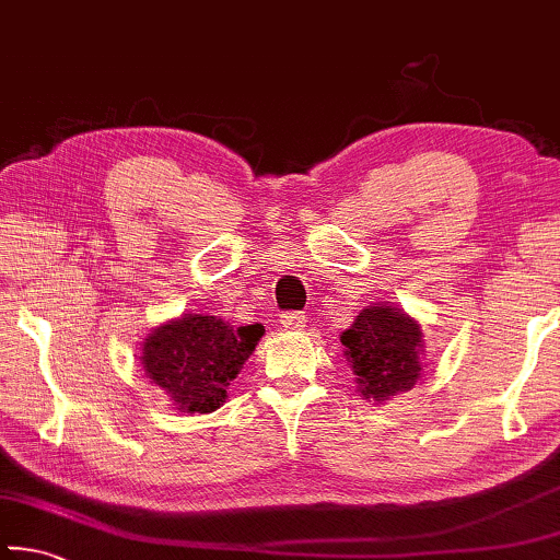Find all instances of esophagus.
Wrapping results in <instances>:
<instances>
[{
    "instance_id": "34e87169",
    "label": "esophagus",
    "mask_w": 560,
    "mask_h": 560,
    "mask_svg": "<svg viewBox=\"0 0 560 560\" xmlns=\"http://www.w3.org/2000/svg\"><path fill=\"white\" fill-rule=\"evenodd\" d=\"M279 320H281L283 328H301L303 324H306V316H303L301 311H283Z\"/></svg>"
}]
</instances>
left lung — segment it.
Returning <instances> with one entry per match:
<instances>
[{"mask_svg": "<svg viewBox=\"0 0 560 560\" xmlns=\"http://www.w3.org/2000/svg\"><path fill=\"white\" fill-rule=\"evenodd\" d=\"M340 343L358 375L360 393L368 400H387L412 390L420 377L422 330L400 308L373 306L360 314Z\"/></svg>", "mask_w": 560, "mask_h": 560, "instance_id": "1", "label": "left lung"}]
</instances>
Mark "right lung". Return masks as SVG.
<instances>
[{
  "label": "right lung",
  "mask_w": 560,
  "mask_h": 560,
  "mask_svg": "<svg viewBox=\"0 0 560 560\" xmlns=\"http://www.w3.org/2000/svg\"><path fill=\"white\" fill-rule=\"evenodd\" d=\"M259 338V324L232 328L217 316H185L148 336L143 368L177 410L212 412L224 402L226 385L240 375Z\"/></svg>",
  "instance_id": "obj_1"
}]
</instances>
